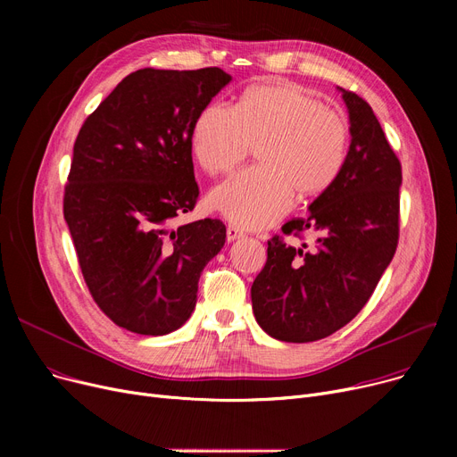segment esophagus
I'll return each instance as SVG.
<instances>
[{
    "label": "esophagus",
    "instance_id": "obj_1",
    "mask_svg": "<svg viewBox=\"0 0 457 457\" xmlns=\"http://www.w3.org/2000/svg\"><path fill=\"white\" fill-rule=\"evenodd\" d=\"M241 237H243L241 229L235 228V226L228 228V243H233V241H237V238H241Z\"/></svg>",
    "mask_w": 457,
    "mask_h": 457
}]
</instances>
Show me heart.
Listing matches in <instances>:
<instances>
[{
	"label": "heart",
	"mask_w": 457,
	"mask_h": 457,
	"mask_svg": "<svg viewBox=\"0 0 457 457\" xmlns=\"http://www.w3.org/2000/svg\"><path fill=\"white\" fill-rule=\"evenodd\" d=\"M348 144L341 112L293 83L250 87L235 109L211 104L192 129V152L209 176H228L257 146L252 168L214 188L211 205L245 229L289 211L293 195L315 198L339 176Z\"/></svg>",
	"instance_id": "heart-1"
}]
</instances>
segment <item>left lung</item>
I'll return each mask as SVG.
<instances>
[{"mask_svg":"<svg viewBox=\"0 0 457 457\" xmlns=\"http://www.w3.org/2000/svg\"><path fill=\"white\" fill-rule=\"evenodd\" d=\"M348 109L350 148L339 176L285 235L305 229L313 246L269 241L252 285L257 324L285 343H311L346 326L372 296L398 245L402 166L372 107L337 87Z\"/></svg>","mask_w":457,"mask_h":457,"instance_id":"1","label":"left lung"}]
</instances>
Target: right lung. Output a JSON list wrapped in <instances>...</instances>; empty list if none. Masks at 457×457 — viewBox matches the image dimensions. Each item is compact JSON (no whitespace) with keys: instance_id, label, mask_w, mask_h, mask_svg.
Here are the masks:
<instances>
[{"instance_id":"obj_1","label":"right lung","mask_w":457,"mask_h":457,"mask_svg":"<svg viewBox=\"0 0 457 457\" xmlns=\"http://www.w3.org/2000/svg\"><path fill=\"white\" fill-rule=\"evenodd\" d=\"M229 81L220 68L137 70L79 129L64 220L94 302L128 331L181 328L202 270L226 243L220 220H174L200 195L192 129Z\"/></svg>"}]
</instances>
